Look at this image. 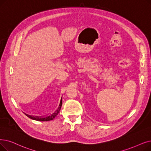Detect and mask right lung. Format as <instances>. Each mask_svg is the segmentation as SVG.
<instances>
[{
  "mask_svg": "<svg viewBox=\"0 0 151 151\" xmlns=\"http://www.w3.org/2000/svg\"><path fill=\"white\" fill-rule=\"evenodd\" d=\"M62 97H61V99H60V102L59 104V106H58V108L54 111V112L50 114L49 115H47L46 116H32V115H28L27 114H24L26 115H27L28 117H29V119H32V120H35L36 121H41V122H47V121H50L53 120L54 118L58 115V114L59 113L61 107H62Z\"/></svg>",
  "mask_w": 151,
  "mask_h": 151,
  "instance_id": "obj_1",
  "label": "right lung"
}]
</instances>
